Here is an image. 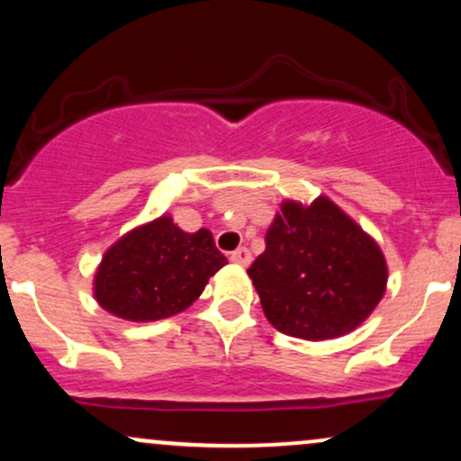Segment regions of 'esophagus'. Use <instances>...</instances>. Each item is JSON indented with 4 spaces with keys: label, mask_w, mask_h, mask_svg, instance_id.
Returning <instances> with one entry per match:
<instances>
[{
    "label": "esophagus",
    "mask_w": 461,
    "mask_h": 461,
    "mask_svg": "<svg viewBox=\"0 0 461 461\" xmlns=\"http://www.w3.org/2000/svg\"><path fill=\"white\" fill-rule=\"evenodd\" d=\"M230 260L234 264H240V267H249L251 264V251L247 247H238L236 251L230 253Z\"/></svg>",
    "instance_id": "esophagus-1"
}]
</instances>
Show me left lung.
Wrapping results in <instances>:
<instances>
[{"label": "left lung", "instance_id": "8db88e82", "mask_svg": "<svg viewBox=\"0 0 461 461\" xmlns=\"http://www.w3.org/2000/svg\"><path fill=\"white\" fill-rule=\"evenodd\" d=\"M264 242L247 273L264 314L282 333L303 340L345 336L384 297L382 249L327 197L308 208L284 201Z\"/></svg>", "mask_w": 461, "mask_h": 461}]
</instances>
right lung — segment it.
Masks as SVG:
<instances>
[{
  "mask_svg": "<svg viewBox=\"0 0 461 461\" xmlns=\"http://www.w3.org/2000/svg\"><path fill=\"white\" fill-rule=\"evenodd\" d=\"M227 264L208 230L186 234L171 216L136 227L105 251L95 299L125 321H160L186 310Z\"/></svg>",
  "mask_w": 461,
  "mask_h": 461,
  "instance_id": "1",
  "label": "right lung"
}]
</instances>
